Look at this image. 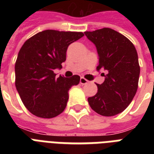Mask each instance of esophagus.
I'll use <instances>...</instances> for the list:
<instances>
[{
	"instance_id": "34e87169",
	"label": "esophagus",
	"mask_w": 154,
	"mask_h": 154,
	"mask_svg": "<svg viewBox=\"0 0 154 154\" xmlns=\"http://www.w3.org/2000/svg\"><path fill=\"white\" fill-rule=\"evenodd\" d=\"M89 82V81L88 80H86L85 78H84V77H81V79H80V83L82 85H85L87 84Z\"/></svg>"
}]
</instances>
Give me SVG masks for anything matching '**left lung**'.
Masks as SVG:
<instances>
[{
  "instance_id": "8db88e82",
  "label": "left lung",
  "mask_w": 154,
  "mask_h": 154,
  "mask_svg": "<svg viewBox=\"0 0 154 154\" xmlns=\"http://www.w3.org/2000/svg\"><path fill=\"white\" fill-rule=\"evenodd\" d=\"M85 34L97 47L105 82L97 84V93L88 98L92 109L111 117L123 112L133 101L138 87L140 65L134 44L122 33L103 28Z\"/></svg>"
}]
</instances>
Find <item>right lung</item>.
<instances>
[{"label":"right lung","mask_w":154,"mask_h":154,"mask_svg":"<svg viewBox=\"0 0 154 154\" xmlns=\"http://www.w3.org/2000/svg\"><path fill=\"white\" fill-rule=\"evenodd\" d=\"M83 36L82 32L45 30L29 38L20 48L15 64V85L31 113L52 118L65 110L69 90L79 84L80 77L56 78L53 70L62 67L68 46Z\"/></svg>","instance_id":"right-lung-1"}]
</instances>
